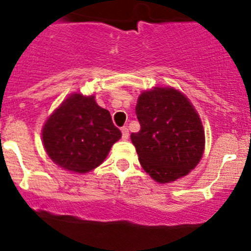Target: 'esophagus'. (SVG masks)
<instances>
[{"label":"esophagus","instance_id":"34e87169","mask_svg":"<svg viewBox=\"0 0 251 251\" xmlns=\"http://www.w3.org/2000/svg\"><path fill=\"white\" fill-rule=\"evenodd\" d=\"M121 132H123V139L127 140L128 139V128L126 127V126H124V127L121 128Z\"/></svg>","mask_w":251,"mask_h":251}]
</instances>
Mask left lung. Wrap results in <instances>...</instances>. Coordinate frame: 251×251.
<instances>
[{
	"mask_svg": "<svg viewBox=\"0 0 251 251\" xmlns=\"http://www.w3.org/2000/svg\"><path fill=\"white\" fill-rule=\"evenodd\" d=\"M141 128L131 133L145 172L158 183H170L193 170L204 152L200 115L186 95L175 88L141 93L136 105Z\"/></svg>",
	"mask_w": 251,
	"mask_h": 251,
	"instance_id": "1",
	"label": "left lung"
}]
</instances>
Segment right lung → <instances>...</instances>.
<instances>
[{
    "label": "right lung",
    "instance_id": "1",
    "mask_svg": "<svg viewBox=\"0 0 251 251\" xmlns=\"http://www.w3.org/2000/svg\"><path fill=\"white\" fill-rule=\"evenodd\" d=\"M121 137L111 115L94 95L74 93L48 118L42 139L50 160L64 170L86 173L101 165Z\"/></svg>",
    "mask_w": 251,
    "mask_h": 251
}]
</instances>
